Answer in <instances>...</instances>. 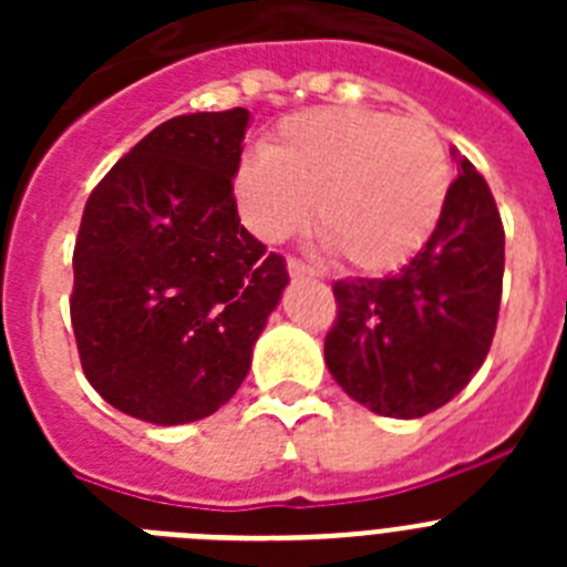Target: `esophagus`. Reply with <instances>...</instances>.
Masks as SVG:
<instances>
[{
  "label": "esophagus",
  "mask_w": 567,
  "mask_h": 567,
  "mask_svg": "<svg viewBox=\"0 0 567 567\" xmlns=\"http://www.w3.org/2000/svg\"><path fill=\"white\" fill-rule=\"evenodd\" d=\"M287 269L292 278H315V275H318V269L309 267V264H303V260H298V258H289Z\"/></svg>",
  "instance_id": "1"
}]
</instances>
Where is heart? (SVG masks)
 Returning <instances> with one entry per match:
<instances>
[{
	"instance_id": "1",
	"label": "heart",
	"mask_w": 567,
	"mask_h": 567,
	"mask_svg": "<svg viewBox=\"0 0 567 567\" xmlns=\"http://www.w3.org/2000/svg\"><path fill=\"white\" fill-rule=\"evenodd\" d=\"M240 218L260 240L312 221L346 267L385 272L420 252L443 215L452 164L432 127L354 107L307 110L235 167Z\"/></svg>"
}]
</instances>
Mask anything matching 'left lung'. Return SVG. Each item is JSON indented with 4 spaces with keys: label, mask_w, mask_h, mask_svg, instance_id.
<instances>
[{
    "label": "left lung",
    "mask_w": 567,
    "mask_h": 567,
    "mask_svg": "<svg viewBox=\"0 0 567 567\" xmlns=\"http://www.w3.org/2000/svg\"><path fill=\"white\" fill-rule=\"evenodd\" d=\"M457 167L432 238L400 272L332 287L329 372L383 417H423L463 392L497 329L505 229L483 175L465 155Z\"/></svg>",
    "instance_id": "obj_1"
}]
</instances>
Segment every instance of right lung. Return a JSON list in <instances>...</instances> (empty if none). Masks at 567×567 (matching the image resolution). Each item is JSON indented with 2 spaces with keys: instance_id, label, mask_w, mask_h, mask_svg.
Listing matches in <instances>:
<instances>
[{
  "instance_id": "right-lung-1",
  "label": "right lung",
  "mask_w": 567,
  "mask_h": 567,
  "mask_svg": "<svg viewBox=\"0 0 567 567\" xmlns=\"http://www.w3.org/2000/svg\"><path fill=\"white\" fill-rule=\"evenodd\" d=\"M247 127L244 107L175 115L84 204L70 295L79 360L113 409L144 423L218 412L287 287V260L238 218Z\"/></svg>"
}]
</instances>
